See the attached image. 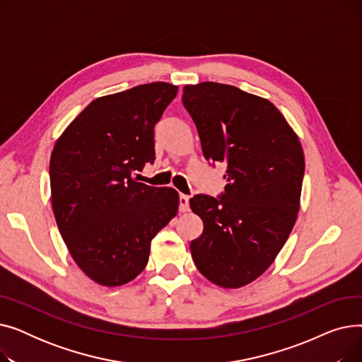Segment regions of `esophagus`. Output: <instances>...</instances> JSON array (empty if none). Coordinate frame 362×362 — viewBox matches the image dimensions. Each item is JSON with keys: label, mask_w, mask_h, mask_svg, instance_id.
Here are the masks:
<instances>
[{"label": "esophagus", "mask_w": 362, "mask_h": 362, "mask_svg": "<svg viewBox=\"0 0 362 362\" xmlns=\"http://www.w3.org/2000/svg\"><path fill=\"white\" fill-rule=\"evenodd\" d=\"M179 210H180L182 213L189 211V197L185 195V194H180V195H179Z\"/></svg>", "instance_id": "obj_1"}]
</instances>
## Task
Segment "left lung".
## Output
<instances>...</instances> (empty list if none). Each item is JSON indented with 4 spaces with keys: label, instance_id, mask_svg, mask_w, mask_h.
Wrapping results in <instances>:
<instances>
[{
    "label": "left lung",
    "instance_id": "obj_1",
    "mask_svg": "<svg viewBox=\"0 0 362 362\" xmlns=\"http://www.w3.org/2000/svg\"><path fill=\"white\" fill-rule=\"evenodd\" d=\"M202 154L226 163L224 192L189 199L202 218L191 242L198 270L221 288H240L267 270L288 240L299 211L305 171L300 142L267 100L232 85L183 88Z\"/></svg>",
    "mask_w": 362,
    "mask_h": 362
}]
</instances>
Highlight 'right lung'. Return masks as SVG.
<instances>
[{"label": "right lung", "mask_w": 362, "mask_h": 362, "mask_svg": "<svg viewBox=\"0 0 362 362\" xmlns=\"http://www.w3.org/2000/svg\"><path fill=\"white\" fill-rule=\"evenodd\" d=\"M176 93L175 85L152 82L93 100L52 149L57 226L76 264L103 286L135 279L151 240L177 214L175 189L133 177L154 163V126Z\"/></svg>", "instance_id": "1"}]
</instances>
